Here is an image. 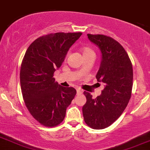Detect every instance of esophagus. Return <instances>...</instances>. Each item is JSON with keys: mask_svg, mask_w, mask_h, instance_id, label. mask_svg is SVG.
Wrapping results in <instances>:
<instances>
[{"mask_svg": "<svg viewBox=\"0 0 150 150\" xmlns=\"http://www.w3.org/2000/svg\"><path fill=\"white\" fill-rule=\"evenodd\" d=\"M82 93V90L80 89H77V94H81Z\"/></svg>", "mask_w": 150, "mask_h": 150, "instance_id": "1", "label": "esophagus"}]
</instances>
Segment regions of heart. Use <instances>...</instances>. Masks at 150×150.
<instances>
[{"label":"heart","instance_id":"heart-1","mask_svg":"<svg viewBox=\"0 0 150 150\" xmlns=\"http://www.w3.org/2000/svg\"><path fill=\"white\" fill-rule=\"evenodd\" d=\"M81 50H82V53L84 58H87L89 57V56H94L95 57V53H94V50L92 48L85 46H83Z\"/></svg>","mask_w":150,"mask_h":150}]
</instances>
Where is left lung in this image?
Returning <instances> with one entry per match:
<instances>
[{"label": "left lung", "mask_w": 150, "mask_h": 150, "mask_svg": "<svg viewBox=\"0 0 150 150\" xmlns=\"http://www.w3.org/2000/svg\"><path fill=\"white\" fill-rule=\"evenodd\" d=\"M87 36L101 52L96 78L98 82H104L105 87L95 99L90 93L84 92L87 101L82 113L86 124L100 130L110 126L126 108L132 94L133 72L128 53L117 41L103 34Z\"/></svg>", "instance_id": "8db88e82"}]
</instances>
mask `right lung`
<instances>
[{
  "label": "right lung",
  "instance_id": "add662e5",
  "mask_svg": "<svg viewBox=\"0 0 150 150\" xmlns=\"http://www.w3.org/2000/svg\"><path fill=\"white\" fill-rule=\"evenodd\" d=\"M81 35V32H58L39 37L30 44L22 60V97L31 115L44 126L59 125L76 94L73 87H62L55 82L53 74Z\"/></svg>",
  "mask_w": 150,
  "mask_h": 150
}]
</instances>
